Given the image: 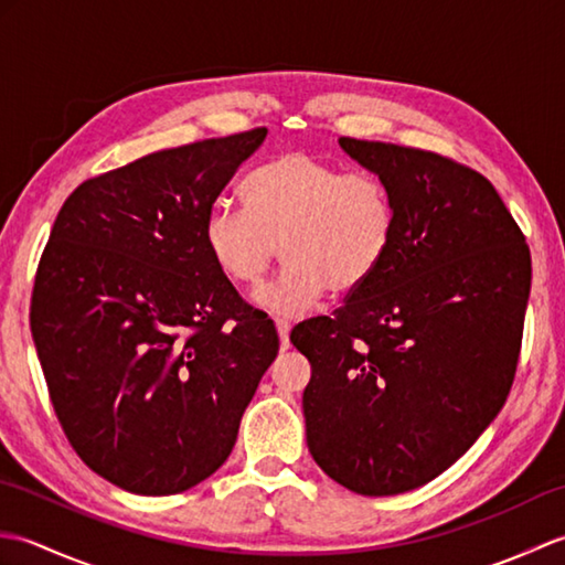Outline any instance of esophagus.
<instances>
[{"instance_id": "esophagus-1", "label": "esophagus", "mask_w": 565, "mask_h": 565, "mask_svg": "<svg viewBox=\"0 0 565 565\" xmlns=\"http://www.w3.org/2000/svg\"><path fill=\"white\" fill-rule=\"evenodd\" d=\"M276 332H279V340H281V350L289 347V332H291V322L286 318H276Z\"/></svg>"}]
</instances>
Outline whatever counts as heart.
<instances>
[{"label":"heart","instance_id":"obj_1","mask_svg":"<svg viewBox=\"0 0 565 565\" xmlns=\"http://www.w3.org/2000/svg\"><path fill=\"white\" fill-rule=\"evenodd\" d=\"M245 209L215 203L203 245L223 276L257 286L279 252L286 267L255 301L301 316L330 294H352L379 271L395 237V203L379 174L347 172L308 152H284L243 182Z\"/></svg>","mask_w":565,"mask_h":565}]
</instances>
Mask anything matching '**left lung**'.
<instances>
[{"label":"left lung","mask_w":565,"mask_h":565,"mask_svg":"<svg viewBox=\"0 0 565 565\" xmlns=\"http://www.w3.org/2000/svg\"><path fill=\"white\" fill-rule=\"evenodd\" d=\"M395 203L379 271L291 332L308 451L359 495L429 483L471 449L518 371L532 259L495 186L437 152L340 138Z\"/></svg>","instance_id":"left-lung-1"}]
</instances>
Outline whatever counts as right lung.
Masks as SVG:
<instances>
[{"instance_id":"right-lung-1","label":"right lung","mask_w":565,"mask_h":565,"mask_svg":"<svg viewBox=\"0 0 565 565\" xmlns=\"http://www.w3.org/2000/svg\"><path fill=\"white\" fill-rule=\"evenodd\" d=\"M267 128L146 154L79 184L35 271L31 334L72 449L138 495H174L231 456L279 352L203 245V221Z\"/></svg>"}]
</instances>
